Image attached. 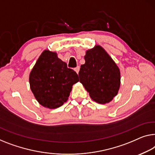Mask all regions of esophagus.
I'll return each mask as SVG.
<instances>
[{
	"instance_id": "1",
	"label": "esophagus",
	"mask_w": 155,
	"mask_h": 155,
	"mask_svg": "<svg viewBox=\"0 0 155 155\" xmlns=\"http://www.w3.org/2000/svg\"><path fill=\"white\" fill-rule=\"evenodd\" d=\"M79 70H80V68L78 66L77 67V68H74V71L77 73V74H78V71H79Z\"/></svg>"
}]
</instances>
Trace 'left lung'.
Returning a JSON list of instances; mask_svg holds the SVG:
<instances>
[{
    "instance_id": "left-lung-1",
    "label": "left lung",
    "mask_w": 155,
    "mask_h": 155,
    "mask_svg": "<svg viewBox=\"0 0 155 155\" xmlns=\"http://www.w3.org/2000/svg\"><path fill=\"white\" fill-rule=\"evenodd\" d=\"M84 59L78 73L80 82L92 100L101 104L109 103L120 86L119 68L100 45L87 50Z\"/></svg>"
}]
</instances>
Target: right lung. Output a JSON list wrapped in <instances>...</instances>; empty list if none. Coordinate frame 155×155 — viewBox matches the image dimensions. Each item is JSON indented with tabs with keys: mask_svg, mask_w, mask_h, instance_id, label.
Here are the masks:
<instances>
[{
	"mask_svg": "<svg viewBox=\"0 0 155 155\" xmlns=\"http://www.w3.org/2000/svg\"><path fill=\"white\" fill-rule=\"evenodd\" d=\"M79 81L77 74L68 68L56 52L45 50L29 75L32 92L39 104L54 109L68 100L72 85Z\"/></svg>",
	"mask_w": 155,
	"mask_h": 155,
	"instance_id": "add662e5",
	"label": "right lung"
}]
</instances>
